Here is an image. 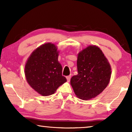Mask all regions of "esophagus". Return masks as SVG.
Listing matches in <instances>:
<instances>
[{"mask_svg":"<svg viewBox=\"0 0 132 132\" xmlns=\"http://www.w3.org/2000/svg\"><path fill=\"white\" fill-rule=\"evenodd\" d=\"M70 79H71V75L68 76L66 77V79H67V80H68V81H70Z\"/></svg>","mask_w":132,"mask_h":132,"instance_id":"esophagus-1","label":"esophagus"}]
</instances>
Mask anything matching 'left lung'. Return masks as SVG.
I'll use <instances>...</instances> for the list:
<instances>
[{"mask_svg": "<svg viewBox=\"0 0 132 132\" xmlns=\"http://www.w3.org/2000/svg\"><path fill=\"white\" fill-rule=\"evenodd\" d=\"M77 75L71 78L75 94L83 100H90L101 93L110 81L111 68L100 48L90 45L78 54Z\"/></svg>", "mask_w": 132, "mask_h": 132, "instance_id": "8db88e82", "label": "left lung"}]
</instances>
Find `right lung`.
Returning a JSON list of instances; mask_svg holds the SVG:
<instances>
[{
  "label": "right lung",
  "mask_w": 132,
  "mask_h": 132,
  "mask_svg": "<svg viewBox=\"0 0 132 132\" xmlns=\"http://www.w3.org/2000/svg\"><path fill=\"white\" fill-rule=\"evenodd\" d=\"M52 43H46L31 53L25 66L27 81L38 93L48 96L55 93L65 82L62 67L58 62L59 52Z\"/></svg>",
  "instance_id": "add662e5"
}]
</instances>
